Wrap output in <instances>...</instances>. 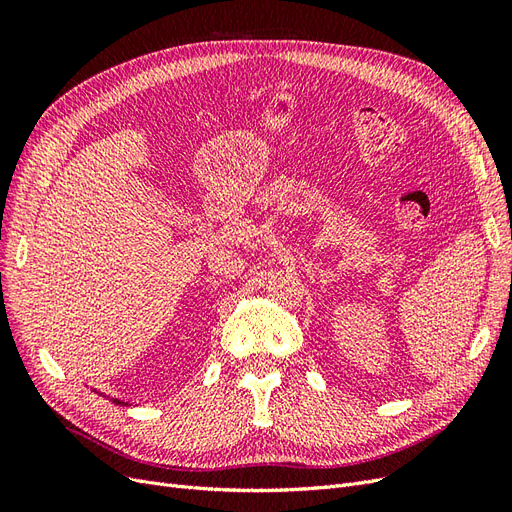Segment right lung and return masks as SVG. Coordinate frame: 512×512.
<instances>
[{"mask_svg":"<svg viewBox=\"0 0 512 512\" xmlns=\"http://www.w3.org/2000/svg\"><path fill=\"white\" fill-rule=\"evenodd\" d=\"M111 401H113V404H117V406H128V401H121L117 397H111Z\"/></svg>","mask_w":512,"mask_h":512,"instance_id":"right-lung-1","label":"right lung"}]
</instances>
